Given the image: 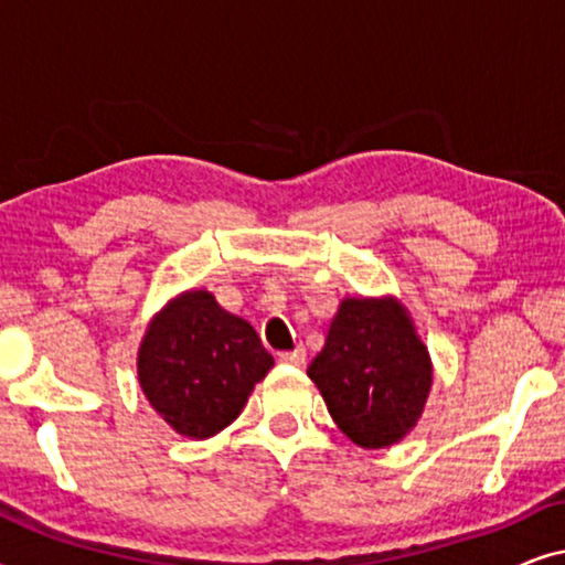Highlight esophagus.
Returning a JSON list of instances; mask_svg holds the SVG:
<instances>
[{
	"mask_svg": "<svg viewBox=\"0 0 565 565\" xmlns=\"http://www.w3.org/2000/svg\"><path fill=\"white\" fill-rule=\"evenodd\" d=\"M277 360H280V362H288V365H306V350H303V347H296V350H290V352H280V354H277Z\"/></svg>",
	"mask_w": 565,
	"mask_h": 565,
	"instance_id": "34e87169",
	"label": "esophagus"
}]
</instances>
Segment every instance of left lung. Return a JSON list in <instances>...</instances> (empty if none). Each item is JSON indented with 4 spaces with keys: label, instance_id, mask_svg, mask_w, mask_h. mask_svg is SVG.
I'll use <instances>...</instances> for the list:
<instances>
[{
    "label": "left lung",
    "instance_id": "8db88e82",
    "mask_svg": "<svg viewBox=\"0 0 565 565\" xmlns=\"http://www.w3.org/2000/svg\"><path fill=\"white\" fill-rule=\"evenodd\" d=\"M308 377L339 429L354 445L375 450L398 443L422 416L431 362L404 308L347 298Z\"/></svg>",
    "mask_w": 565,
    "mask_h": 565
}]
</instances>
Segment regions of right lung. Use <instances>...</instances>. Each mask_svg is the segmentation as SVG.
<instances>
[{
	"instance_id": "add662e5",
	"label": "right lung",
	"mask_w": 565,
	"mask_h": 565,
	"mask_svg": "<svg viewBox=\"0 0 565 565\" xmlns=\"http://www.w3.org/2000/svg\"><path fill=\"white\" fill-rule=\"evenodd\" d=\"M273 365L252 323L223 311L205 290L172 300L138 352L146 398L169 427L195 439L228 427Z\"/></svg>"
}]
</instances>
